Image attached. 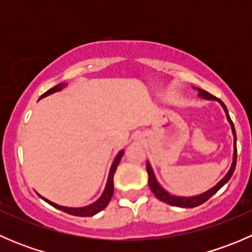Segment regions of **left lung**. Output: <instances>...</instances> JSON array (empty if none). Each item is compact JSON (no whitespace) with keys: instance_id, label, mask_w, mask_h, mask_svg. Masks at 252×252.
<instances>
[{"instance_id":"8db88e82","label":"left lung","mask_w":252,"mask_h":252,"mask_svg":"<svg viewBox=\"0 0 252 252\" xmlns=\"http://www.w3.org/2000/svg\"><path fill=\"white\" fill-rule=\"evenodd\" d=\"M194 89L195 90H197V94H199L197 96H199V97L205 98V100L218 101V102L220 103V106L223 107V110H224V112H225V116H227L228 122H229L230 126H232L233 136H234V154H233V162H232V166H230L229 171H228V173L225 174L224 177H223L222 179H220V182L215 185V187L211 188V189L207 190V191L202 192V194L195 195V196H189V197L175 196V195L169 194L166 189H163V188L159 185V183L157 182L156 175H155V173H154V169H152L151 164H150V162H147L146 169H147V174H149V187H150V189H151V191L155 194V196H156L158 200H161V201L166 202V204H168L171 206H175V207H183V208L196 207V206L202 205L204 202L207 201V200L210 199L211 196H213V195H215L216 192H217L218 190L223 187V185L227 184L228 180L232 178L233 173H234V169L236 166V134H235L234 124H233L232 119H230L227 107H225V105L220 100V98H217L216 96L211 95V94L207 93V91L202 90V89H199V88H195V86H194Z\"/></svg>"}]
</instances>
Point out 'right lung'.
Listing matches in <instances>:
<instances>
[{
	"mask_svg": "<svg viewBox=\"0 0 252 252\" xmlns=\"http://www.w3.org/2000/svg\"><path fill=\"white\" fill-rule=\"evenodd\" d=\"M65 86H67V84H65V83L58 84V85L53 86L52 89H50V90L46 91L45 94H42L41 97H40V98L46 97V96L51 95V94H55V93H57V91H61L63 88H65ZM123 155H124V151L122 150V151H119L118 155L116 156V158H114L113 163H112V166H111L110 173H108V179H107V183H106L105 190H103L102 195H101V196L98 197V199L96 200L95 202H93V204H90L88 206H83V207H67V206H61V205L55 204V202L50 201V200H47L46 197L41 196L40 194H37V195H39V196L41 197L44 201H46L47 204L53 206L55 208H58V210L63 211V212L69 213V215L79 216V217H91V216H95L96 213H98L100 211H102L103 208L107 207L108 202L111 201V197H112V195H113V191H114L113 175H114V173H116L117 166H118L119 162H121Z\"/></svg>",
	"mask_w": 252,
	"mask_h": 252,
	"instance_id": "1",
	"label": "right lung"
}]
</instances>
